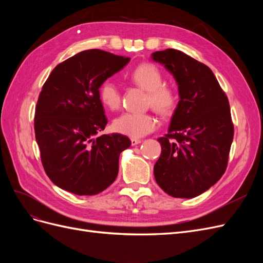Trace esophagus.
<instances>
[{
  "instance_id": "1",
  "label": "esophagus",
  "mask_w": 263,
  "mask_h": 263,
  "mask_svg": "<svg viewBox=\"0 0 263 263\" xmlns=\"http://www.w3.org/2000/svg\"><path fill=\"white\" fill-rule=\"evenodd\" d=\"M130 141H132V146H136V145H138L141 142L140 139H136V138H132Z\"/></svg>"
}]
</instances>
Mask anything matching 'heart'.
I'll list each match as a JSON object with an SVG mask.
<instances>
[{"mask_svg": "<svg viewBox=\"0 0 263 263\" xmlns=\"http://www.w3.org/2000/svg\"><path fill=\"white\" fill-rule=\"evenodd\" d=\"M129 80L147 91L146 105L153 107L160 115H171L178 104V95L172 86L163 83V74L158 67L150 62L140 63L129 73ZM99 98L102 104L109 109L121 106L122 95L117 85L110 80H105L99 87ZM158 126L155 114L125 112L113 121L115 132L132 138L144 137L154 132Z\"/></svg>", "mask_w": 263, "mask_h": 263, "instance_id": "obj_1", "label": "heart"}]
</instances>
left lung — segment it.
Returning <instances> with one entry per match:
<instances>
[{
    "label": "left lung",
    "instance_id": "left-lung-1",
    "mask_svg": "<svg viewBox=\"0 0 263 263\" xmlns=\"http://www.w3.org/2000/svg\"><path fill=\"white\" fill-rule=\"evenodd\" d=\"M153 59L176 78L180 95L168 134L158 139L155 179L166 194L192 198L226 171L234 138L229 102L212 70L186 53L169 48Z\"/></svg>",
    "mask_w": 263,
    "mask_h": 263
}]
</instances>
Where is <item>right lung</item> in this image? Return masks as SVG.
<instances>
[{
	"mask_svg": "<svg viewBox=\"0 0 263 263\" xmlns=\"http://www.w3.org/2000/svg\"><path fill=\"white\" fill-rule=\"evenodd\" d=\"M130 58L84 50L55 67L39 93L35 137L45 172L55 185L77 195H95L118 173V159L132 141L121 134L97 136L107 119L99 87Z\"/></svg>",
	"mask_w": 263,
	"mask_h": 263,
	"instance_id": "1",
	"label": "right lung"
}]
</instances>
